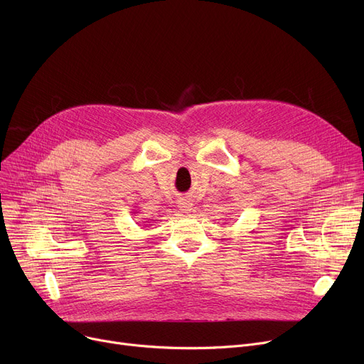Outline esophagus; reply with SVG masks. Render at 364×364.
<instances>
[{
    "label": "esophagus",
    "mask_w": 364,
    "mask_h": 364,
    "mask_svg": "<svg viewBox=\"0 0 364 364\" xmlns=\"http://www.w3.org/2000/svg\"><path fill=\"white\" fill-rule=\"evenodd\" d=\"M183 211H190V205L188 203H183Z\"/></svg>",
    "instance_id": "esophagus-1"
}]
</instances>
